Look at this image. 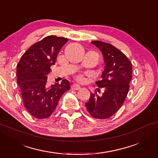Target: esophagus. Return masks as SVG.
<instances>
[{
  "label": "esophagus",
  "mask_w": 158,
  "mask_h": 158,
  "mask_svg": "<svg viewBox=\"0 0 158 158\" xmlns=\"http://www.w3.org/2000/svg\"><path fill=\"white\" fill-rule=\"evenodd\" d=\"M71 88H72L73 90H77L81 89V86H80L79 85H77V84H73V85H71Z\"/></svg>",
  "instance_id": "obj_1"
}]
</instances>
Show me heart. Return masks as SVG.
Masks as SVG:
<instances>
[{"label": "heart", "instance_id": "1", "mask_svg": "<svg viewBox=\"0 0 158 158\" xmlns=\"http://www.w3.org/2000/svg\"><path fill=\"white\" fill-rule=\"evenodd\" d=\"M76 80L79 82H83L84 81V76L83 75H78L76 76Z\"/></svg>", "mask_w": 158, "mask_h": 158}]
</instances>
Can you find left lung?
I'll return each instance as SVG.
<instances>
[{"label":"left lung","mask_w":158,"mask_h":158,"mask_svg":"<svg viewBox=\"0 0 158 158\" xmlns=\"http://www.w3.org/2000/svg\"><path fill=\"white\" fill-rule=\"evenodd\" d=\"M100 49L105 62L98 88H104L102 96L90 94L85 106L94 118L111 117L122 106L129 92L132 64L127 56L113 45L101 41L91 42Z\"/></svg>","instance_id":"obj_1"}]
</instances>
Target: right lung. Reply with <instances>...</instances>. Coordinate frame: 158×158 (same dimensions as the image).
Wrapping results in <instances>:
<instances>
[{
    "mask_svg": "<svg viewBox=\"0 0 158 158\" xmlns=\"http://www.w3.org/2000/svg\"><path fill=\"white\" fill-rule=\"evenodd\" d=\"M68 39L48 36L29 47L17 64V83L21 88L23 104L37 118H48L55 110L62 94L70 90V82L47 85L50 67Z\"/></svg>",
    "mask_w": 158,
    "mask_h": 158,
    "instance_id": "right-lung-1",
    "label": "right lung"
}]
</instances>
